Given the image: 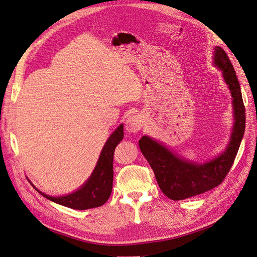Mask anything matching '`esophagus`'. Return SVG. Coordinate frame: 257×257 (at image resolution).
<instances>
[{
	"label": "esophagus",
	"instance_id": "esophagus-1",
	"mask_svg": "<svg viewBox=\"0 0 257 257\" xmlns=\"http://www.w3.org/2000/svg\"><path fill=\"white\" fill-rule=\"evenodd\" d=\"M143 126V119L140 114H132L126 120V129L128 132H138Z\"/></svg>",
	"mask_w": 257,
	"mask_h": 257
}]
</instances>
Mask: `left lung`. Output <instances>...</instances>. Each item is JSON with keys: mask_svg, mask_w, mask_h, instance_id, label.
I'll list each match as a JSON object with an SVG mask.
<instances>
[{"mask_svg": "<svg viewBox=\"0 0 257 257\" xmlns=\"http://www.w3.org/2000/svg\"><path fill=\"white\" fill-rule=\"evenodd\" d=\"M213 64L222 70L233 98L235 122L226 150L211 161L195 163L173 154L147 136L139 141L140 150L152 167L161 191L173 201L202 194L219 186L233 165L243 138L245 109L241 89L233 65L221 47L214 48Z\"/></svg>", "mask_w": 257, "mask_h": 257, "instance_id": "1", "label": "left lung"}]
</instances>
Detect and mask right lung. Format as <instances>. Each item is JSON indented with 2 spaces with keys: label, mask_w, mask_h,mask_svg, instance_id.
I'll return each instance as SVG.
<instances>
[{
  "label": "right lung",
  "mask_w": 257,
  "mask_h": 257,
  "mask_svg": "<svg viewBox=\"0 0 257 257\" xmlns=\"http://www.w3.org/2000/svg\"><path fill=\"white\" fill-rule=\"evenodd\" d=\"M123 138V126L120 125L105 142L96 168L90 177L73 193L63 196H50L37 191L56 204L68 208L85 210L103 205L111 195L113 188V156L115 147Z\"/></svg>",
  "instance_id": "1"
}]
</instances>
